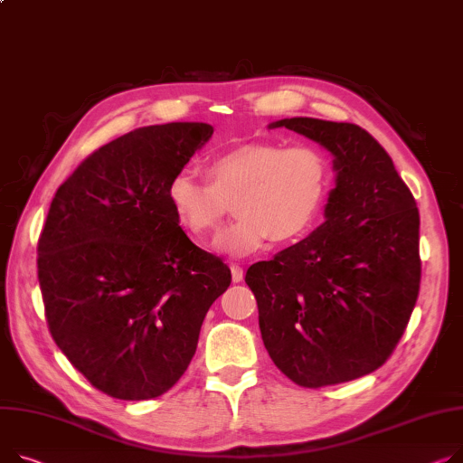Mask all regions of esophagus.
<instances>
[{
    "label": "esophagus",
    "mask_w": 463,
    "mask_h": 463,
    "mask_svg": "<svg viewBox=\"0 0 463 463\" xmlns=\"http://www.w3.org/2000/svg\"><path fill=\"white\" fill-rule=\"evenodd\" d=\"M231 273H232V283H241L243 281V268L238 264H231Z\"/></svg>",
    "instance_id": "1"
}]
</instances>
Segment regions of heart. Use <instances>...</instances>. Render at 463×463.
Returning a JSON list of instances; mask_svg holds the SVG:
<instances>
[{
	"instance_id": "obj_1",
	"label": "heart",
	"mask_w": 463,
	"mask_h": 463,
	"mask_svg": "<svg viewBox=\"0 0 463 463\" xmlns=\"http://www.w3.org/2000/svg\"><path fill=\"white\" fill-rule=\"evenodd\" d=\"M208 180L176 173L167 197L180 223L204 238L220 225L234 201L238 222L215 236L223 255L245 257L268 238L288 241L309 231L329 186V164L315 146L245 143L208 162Z\"/></svg>"
}]
</instances>
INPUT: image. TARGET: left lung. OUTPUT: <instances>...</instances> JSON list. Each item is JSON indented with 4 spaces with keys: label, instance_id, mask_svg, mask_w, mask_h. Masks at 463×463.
Instances as JSON below:
<instances>
[{
    "label": "left lung",
    "instance_id": "obj_1",
    "mask_svg": "<svg viewBox=\"0 0 463 463\" xmlns=\"http://www.w3.org/2000/svg\"><path fill=\"white\" fill-rule=\"evenodd\" d=\"M333 154L326 222L250 266L264 346L301 387L374 373L402 336L419 296V210L385 148L357 125L275 120Z\"/></svg>",
    "mask_w": 463,
    "mask_h": 463
}]
</instances>
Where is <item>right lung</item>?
<instances>
[{
    "instance_id": "right-lung-1",
    "label": "right lung",
    "mask_w": 463,
    "mask_h": 463,
    "mask_svg": "<svg viewBox=\"0 0 463 463\" xmlns=\"http://www.w3.org/2000/svg\"><path fill=\"white\" fill-rule=\"evenodd\" d=\"M206 122L137 128L59 186L39 238V283L55 345L99 391L148 400L195 355L231 269L180 229L171 178L212 137Z\"/></svg>"
}]
</instances>
